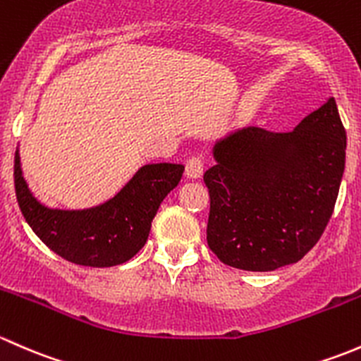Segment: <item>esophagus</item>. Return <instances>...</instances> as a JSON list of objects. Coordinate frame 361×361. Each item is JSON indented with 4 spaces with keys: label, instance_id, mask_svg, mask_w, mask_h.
Returning a JSON list of instances; mask_svg holds the SVG:
<instances>
[{
    "label": "esophagus",
    "instance_id": "obj_1",
    "mask_svg": "<svg viewBox=\"0 0 361 361\" xmlns=\"http://www.w3.org/2000/svg\"><path fill=\"white\" fill-rule=\"evenodd\" d=\"M203 170H205V161L202 156H191L185 161V176L189 179H200L203 176Z\"/></svg>",
    "mask_w": 361,
    "mask_h": 361
}]
</instances>
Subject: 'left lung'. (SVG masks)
<instances>
[{"label": "left lung", "instance_id": "left-lung-1", "mask_svg": "<svg viewBox=\"0 0 361 361\" xmlns=\"http://www.w3.org/2000/svg\"><path fill=\"white\" fill-rule=\"evenodd\" d=\"M203 180L207 241L228 266L274 271L304 257L325 231L346 165V130L334 97L292 132L257 126L217 140Z\"/></svg>", "mask_w": 361, "mask_h": 361}]
</instances>
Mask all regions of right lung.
I'll return each mask as SVG.
<instances>
[{"label": "right lung", "instance_id": "add662e5", "mask_svg": "<svg viewBox=\"0 0 361 361\" xmlns=\"http://www.w3.org/2000/svg\"><path fill=\"white\" fill-rule=\"evenodd\" d=\"M184 166L151 163L125 184L114 198L85 210L48 208L32 196L15 151V195L25 222L50 250L66 261L111 267L132 259L147 241L156 212L180 182Z\"/></svg>", "mask_w": 361, "mask_h": 361}]
</instances>
